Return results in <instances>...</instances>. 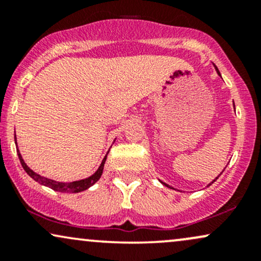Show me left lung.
Returning <instances> with one entry per match:
<instances>
[{"instance_id": "left-lung-1", "label": "left lung", "mask_w": 261, "mask_h": 261, "mask_svg": "<svg viewBox=\"0 0 261 261\" xmlns=\"http://www.w3.org/2000/svg\"><path fill=\"white\" fill-rule=\"evenodd\" d=\"M216 70H217V73H218V74H220V71H218V68H217V67H216ZM220 76H221V74H220ZM216 179H217V178H216ZM216 179H215V180H216ZM215 180H214V181H215ZM214 181H211V182H210V184H208V185H211V184H212V182H214ZM163 184H164V182H163ZM164 185H166V187H168V188H170V187H169V185H167V184H164ZM208 185H207V187H208Z\"/></svg>"}]
</instances>
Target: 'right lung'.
Returning <instances> with one entry per match:
<instances>
[{"mask_svg":"<svg viewBox=\"0 0 261 261\" xmlns=\"http://www.w3.org/2000/svg\"><path fill=\"white\" fill-rule=\"evenodd\" d=\"M14 141H16V135H14ZM17 153H18V157H19L20 163H22V167H23V168H24V170L27 172V174L31 176V178L34 179L35 181L40 182L41 185H45V187H49L50 189H53V190L60 191V193H81V191L86 190V189H88L89 187H92L93 184H95V182L99 180V178L101 176V173H103L104 163H106V160H107V155H106V157H104L103 162H101V164L99 166V168H98L97 172H95L93 175L88 176V178L82 179V180L71 181V182H60V181L53 180V179L43 178V176H41V175H39L35 172H33V170L29 168V167L24 163V161H23L22 155H20L19 151H18V149H17Z\"/></svg>","mask_w":261,"mask_h":261,"instance_id":"add662e5","label":"right lung"}]
</instances>
